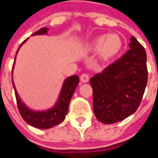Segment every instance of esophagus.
Listing matches in <instances>:
<instances>
[{"mask_svg":"<svg viewBox=\"0 0 158 158\" xmlns=\"http://www.w3.org/2000/svg\"><path fill=\"white\" fill-rule=\"evenodd\" d=\"M81 81L85 83V82H88L89 81V75L88 74H82L81 76Z\"/></svg>","mask_w":158,"mask_h":158,"instance_id":"obj_1","label":"esophagus"}]
</instances>
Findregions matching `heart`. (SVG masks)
I'll return each instance as SVG.
<instances>
[{
    "label": "heart",
    "mask_w": 158,
    "mask_h": 158,
    "mask_svg": "<svg viewBox=\"0 0 158 158\" xmlns=\"http://www.w3.org/2000/svg\"><path fill=\"white\" fill-rule=\"evenodd\" d=\"M121 48L122 40L117 34L99 36L91 44L92 51L99 53L100 57L106 60L118 56Z\"/></svg>",
    "instance_id": "b5f03b06"
}]
</instances>
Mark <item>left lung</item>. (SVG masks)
<instances>
[{
	"instance_id": "left-lung-1",
	"label": "left lung",
	"mask_w": 158,
	"mask_h": 158,
	"mask_svg": "<svg viewBox=\"0 0 158 158\" xmlns=\"http://www.w3.org/2000/svg\"><path fill=\"white\" fill-rule=\"evenodd\" d=\"M129 47L120 59L90 78L94 113L102 123H116L133 114L144 95L146 51L135 37H131Z\"/></svg>"
}]
</instances>
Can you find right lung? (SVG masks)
I'll use <instances>...</instances> for the list:
<instances>
[{
	"label": "right lung",
	"instance_id": "right-lung-1",
	"mask_svg": "<svg viewBox=\"0 0 158 158\" xmlns=\"http://www.w3.org/2000/svg\"><path fill=\"white\" fill-rule=\"evenodd\" d=\"M47 32H48V28L44 27V28H40V30H38V31L35 32L34 34H32V36L45 35V34H47ZM25 41H26V40L23 42V44H24ZM23 44L20 45V47L23 45ZM20 47H19V49H20ZM19 49H18V51H19ZM18 51H17V53H18ZM15 59H16V57H15ZM14 64H15V62H14ZM14 64H13V68H14ZM13 68H12V70H13ZM78 82H80V78H78V77L77 75L67 77L63 82V85L61 87L60 93V96H59V98L56 102V104L52 108L45 110V111H34V110H31L30 108H28L22 101L19 94L17 93L15 84L12 81L13 87L15 90L17 105H18V108H19L22 118L24 119V121L26 123H28L29 125H31L38 129H49V128H52V127L61 123L64 120L65 116L67 114L70 100L72 98V96L75 92Z\"/></svg>",
	"mask_w": 158,
	"mask_h": 158
}]
</instances>
